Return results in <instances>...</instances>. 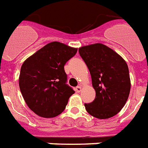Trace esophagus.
<instances>
[{
	"instance_id": "esophagus-1",
	"label": "esophagus",
	"mask_w": 148,
	"mask_h": 148,
	"mask_svg": "<svg viewBox=\"0 0 148 148\" xmlns=\"http://www.w3.org/2000/svg\"><path fill=\"white\" fill-rule=\"evenodd\" d=\"M75 90H76V92H81V87L80 86H77L76 88H75Z\"/></svg>"
}]
</instances>
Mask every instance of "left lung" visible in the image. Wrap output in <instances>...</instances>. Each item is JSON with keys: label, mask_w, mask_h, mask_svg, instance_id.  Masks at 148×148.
<instances>
[{"label": "left lung", "mask_w": 148, "mask_h": 148, "mask_svg": "<svg viewBox=\"0 0 148 148\" xmlns=\"http://www.w3.org/2000/svg\"><path fill=\"white\" fill-rule=\"evenodd\" d=\"M79 53L90 72L96 91L95 99L84 103L87 112L98 119L116 116L125 105L131 89L127 63L102 44L81 47Z\"/></svg>", "instance_id": "1"}]
</instances>
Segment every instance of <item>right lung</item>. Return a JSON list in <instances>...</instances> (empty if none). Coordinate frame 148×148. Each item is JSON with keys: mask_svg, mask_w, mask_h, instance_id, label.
I'll list each match as a JSON object with an SVG mask.
<instances>
[{"mask_svg": "<svg viewBox=\"0 0 148 148\" xmlns=\"http://www.w3.org/2000/svg\"><path fill=\"white\" fill-rule=\"evenodd\" d=\"M76 52V49L55 41L23 63L19 86L27 105L36 115L52 118L65 109L75 91L67 84L64 65Z\"/></svg>", "mask_w": 148, "mask_h": 148, "instance_id": "add662e5", "label": "right lung"}]
</instances>
